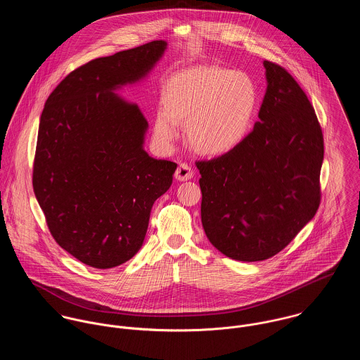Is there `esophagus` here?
<instances>
[{
  "mask_svg": "<svg viewBox=\"0 0 360 360\" xmlns=\"http://www.w3.org/2000/svg\"><path fill=\"white\" fill-rule=\"evenodd\" d=\"M194 176V172L191 169V166L186 162L180 163L176 173H174V177L179 180V181H186V180H190L191 177Z\"/></svg>",
  "mask_w": 360,
  "mask_h": 360,
  "instance_id": "esophagus-1",
  "label": "esophagus"
}]
</instances>
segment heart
Here are the masks:
<instances>
[{
    "mask_svg": "<svg viewBox=\"0 0 360 360\" xmlns=\"http://www.w3.org/2000/svg\"><path fill=\"white\" fill-rule=\"evenodd\" d=\"M155 136L172 143L176 123L186 124L188 144L200 154L223 155L247 137L257 109V87L240 70L195 66L173 75L160 93Z\"/></svg>",
    "mask_w": 360,
    "mask_h": 360,
    "instance_id": "obj_1",
    "label": "heart"
}]
</instances>
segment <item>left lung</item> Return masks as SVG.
<instances>
[{
	"label": "left lung",
	"instance_id": "obj_1",
	"mask_svg": "<svg viewBox=\"0 0 360 360\" xmlns=\"http://www.w3.org/2000/svg\"><path fill=\"white\" fill-rule=\"evenodd\" d=\"M263 65L267 90L254 130L230 153L195 162L206 237L243 262L283 251L321 200L324 141L313 105L283 66Z\"/></svg>",
	"mask_w": 360,
	"mask_h": 360
}]
</instances>
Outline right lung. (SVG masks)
<instances>
[{
  "label": "right lung",
  "mask_w": 360,
  "mask_h": 360,
  "mask_svg": "<svg viewBox=\"0 0 360 360\" xmlns=\"http://www.w3.org/2000/svg\"><path fill=\"white\" fill-rule=\"evenodd\" d=\"M166 49L155 40L93 59L70 72L41 113L33 190L56 244L96 269H110L141 248L155 201L177 163L143 150L148 122L113 94L147 75Z\"/></svg>",
  "instance_id": "right-lung-1"
}]
</instances>
